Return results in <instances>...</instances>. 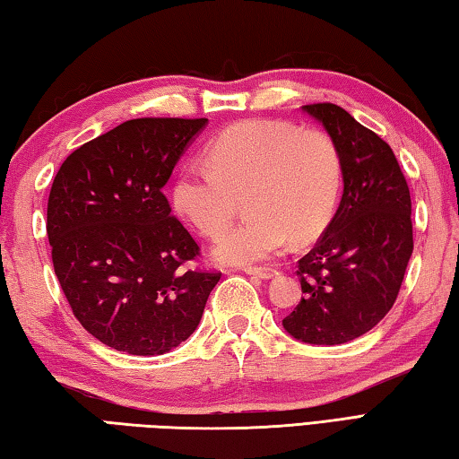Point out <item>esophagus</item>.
<instances>
[{
    "mask_svg": "<svg viewBox=\"0 0 459 459\" xmlns=\"http://www.w3.org/2000/svg\"><path fill=\"white\" fill-rule=\"evenodd\" d=\"M243 271H246V273H249V275L261 277V279H271L277 273L273 267H243Z\"/></svg>",
    "mask_w": 459,
    "mask_h": 459,
    "instance_id": "esophagus-1",
    "label": "esophagus"
}]
</instances>
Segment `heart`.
<instances>
[{
	"label": "heart",
	"mask_w": 459,
	"mask_h": 459,
	"mask_svg": "<svg viewBox=\"0 0 459 459\" xmlns=\"http://www.w3.org/2000/svg\"><path fill=\"white\" fill-rule=\"evenodd\" d=\"M205 164L184 166L172 184L178 216L216 238L243 197L248 216L213 246L220 264L247 265L315 239L339 205L344 164L336 140L277 120L233 125L205 148Z\"/></svg>",
	"instance_id": "heart-1"
}]
</instances>
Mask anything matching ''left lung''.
Instances as JSON below:
<instances>
[{
	"label": "left lung",
	"instance_id": "1",
	"mask_svg": "<svg viewBox=\"0 0 459 459\" xmlns=\"http://www.w3.org/2000/svg\"><path fill=\"white\" fill-rule=\"evenodd\" d=\"M342 152L344 190L316 246L299 259L303 297L283 319L308 344H342L368 333L394 305L410 255L412 202L392 148L333 102L305 105Z\"/></svg>",
	"mask_w": 459,
	"mask_h": 459
}]
</instances>
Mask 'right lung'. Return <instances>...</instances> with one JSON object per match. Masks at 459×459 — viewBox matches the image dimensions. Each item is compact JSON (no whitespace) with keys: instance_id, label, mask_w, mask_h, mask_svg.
<instances>
[{"instance_id":"right-lung-1","label":"right lung","mask_w":459,"mask_h":459,"mask_svg":"<svg viewBox=\"0 0 459 459\" xmlns=\"http://www.w3.org/2000/svg\"><path fill=\"white\" fill-rule=\"evenodd\" d=\"M208 118H133L71 152L47 202L55 275L73 315L107 347L164 354L198 326L221 273L162 192Z\"/></svg>"}]
</instances>
